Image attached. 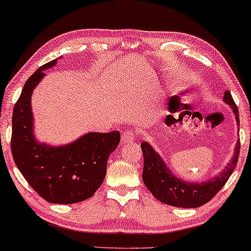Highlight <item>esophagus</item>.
I'll list each match as a JSON object with an SVG mask.
<instances>
[{
	"mask_svg": "<svg viewBox=\"0 0 251 251\" xmlns=\"http://www.w3.org/2000/svg\"><path fill=\"white\" fill-rule=\"evenodd\" d=\"M136 140V135L133 132V130H125L124 133L122 134V143H132Z\"/></svg>",
	"mask_w": 251,
	"mask_h": 251,
	"instance_id": "34e87169",
	"label": "esophagus"
}]
</instances>
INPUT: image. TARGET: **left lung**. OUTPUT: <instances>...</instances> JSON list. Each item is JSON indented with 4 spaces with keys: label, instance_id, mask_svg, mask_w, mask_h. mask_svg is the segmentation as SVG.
<instances>
[{
    "label": "left lung",
    "instance_id": "obj_1",
    "mask_svg": "<svg viewBox=\"0 0 251 251\" xmlns=\"http://www.w3.org/2000/svg\"><path fill=\"white\" fill-rule=\"evenodd\" d=\"M224 101L232 109L237 125H239V113L231 94L228 90H226L224 94ZM141 147L144 156L142 177L151 193L162 203L176 208H198L211 200L224 188L237 165L240 142L239 140L237 141L233 156L226 168L208 181L201 182L184 181L176 176L150 143L143 142Z\"/></svg>",
    "mask_w": 251,
    "mask_h": 251
}]
</instances>
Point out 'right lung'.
I'll return each mask as SVG.
<instances>
[{"instance_id": "add662e5", "label": "right lung", "mask_w": 251, "mask_h": 251, "mask_svg": "<svg viewBox=\"0 0 251 251\" xmlns=\"http://www.w3.org/2000/svg\"><path fill=\"white\" fill-rule=\"evenodd\" d=\"M58 59L40 67L27 79L12 116L11 151L20 172L40 197L51 203L71 204L94 196L104 181L107 161L116 150L119 132H89L65 145L38 141L31 105L32 93L45 71Z\"/></svg>"}]
</instances>
